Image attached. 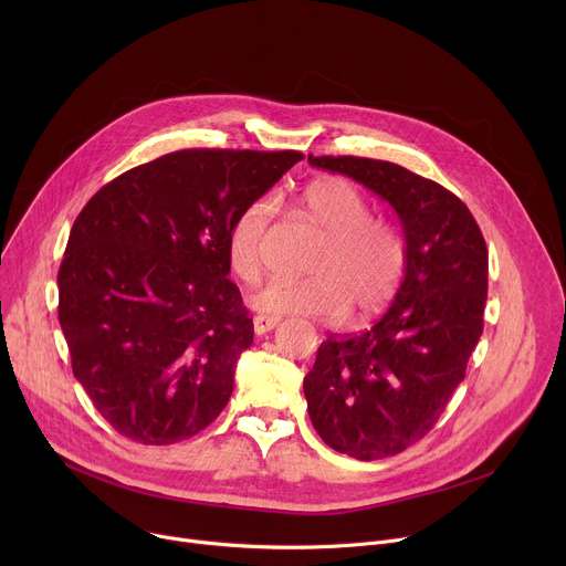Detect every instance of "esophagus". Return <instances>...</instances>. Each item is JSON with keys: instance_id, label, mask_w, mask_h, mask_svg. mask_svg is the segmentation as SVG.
Instances as JSON below:
<instances>
[{"instance_id": "obj_1", "label": "esophagus", "mask_w": 566, "mask_h": 566, "mask_svg": "<svg viewBox=\"0 0 566 566\" xmlns=\"http://www.w3.org/2000/svg\"><path fill=\"white\" fill-rule=\"evenodd\" d=\"M280 325V317H271V315H255L253 317V329L258 336H264L269 332H273Z\"/></svg>"}]
</instances>
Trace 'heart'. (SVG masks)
I'll return each instance as SVG.
<instances>
[{
	"label": "heart",
	"instance_id": "1",
	"mask_svg": "<svg viewBox=\"0 0 566 566\" xmlns=\"http://www.w3.org/2000/svg\"><path fill=\"white\" fill-rule=\"evenodd\" d=\"M300 203L325 239L308 271L313 275L269 277L249 295V304L266 315H308L334 319L352 304L354 313L380 308L398 289L406 271V247L382 219L369 217L365 195L347 179H319L306 186ZM275 214V201L260 197L237 214L228 232V262L241 280L262 271L264 247Z\"/></svg>",
	"mask_w": 566,
	"mask_h": 566
}]
</instances>
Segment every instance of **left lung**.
I'll use <instances>...</instances> for the list:
<instances>
[{
    "label": "left lung",
    "mask_w": 566,
    "mask_h": 566,
    "mask_svg": "<svg viewBox=\"0 0 566 566\" xmlns=\"http://www.w3.org/2000/svg\"><path fill=\"white\" fill-rule=\"evenodd\" d=\"M391 206L406 239V271L376 325L329 336L304 376L311 423L329 448L360 461L394 457L423 439L483 332L489 251L461 199L389 160L313 156Z\"/></svg>",
    "instance_id": "left-lung-1"
}]
</instances>
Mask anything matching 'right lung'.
<instances>
[{
  "label": "right lung",
  "mask_w": 566,
  "mask_h": 566,
  "mask_svg": "<svg viewBox=\"0 0 566 566\" xmlns=\"http://www.w3.org/2000/svg\"><path fill=\"white\" fill-rule=\"evenodd\" d=\"M300 151L181 149L101 188L73 221L57 317L75 380L143 446H170L226 408L253 319L228 280V232Z\"/></svg>",
  "instance_id": "obj_1"
}]
</instances>
